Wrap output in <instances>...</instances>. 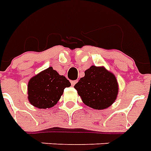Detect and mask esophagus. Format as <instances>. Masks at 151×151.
I'll list each match as a JSON object with an SVG mask.
<instances>
[{"label": "esophagus", "instance_id": "obj_1", "mask_svg": "<svg viewBox=\"0 0 151 151\" xmlns=\"http://www.w3.org/2000/svg\"><path fill=\"white\" fill-rule=\"evenodd\" d=\"M70 82H71V85H72L73 86V85H75L76 83L78 82V81H77V80H76V81H71Z\"/></svg>", "mask_w": 151, "mask_h": 151}]
</instances>
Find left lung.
<instances>
[{
    "label": "left lung",
    "instance_id": "1",
    "mask_svg": "<svg viewBox=\"0 0 151 151\" xmlns=\"http://www.w3.org/2000/svg\"><path fill=\"white\" fill-rule=\"evenodd\" d=\"M85 105L95 110H104L114 103L118 94V83L112 72L104 66H92L74 85Z\"/></svg>",
    "mask_w": 151,
    "mask_h": 151
}]
</instances>
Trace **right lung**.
I'll use <instances>...</instances> for the list:
<instances>
[{
    "label": "right lung",
    "instance_id": "obj_1",
    "mask_svg": "<svg viewBox=\"0 0 151 151\" xmlns=\"http://www.w3.org/2000/svg\"><path fill=\"white\" fill-rule=\"evenodd\" d=\"M70 85L63 75L59 74L50 66L29 79L27 86L28 100L39 109L51 108L60 99L65 88Z\"/></svg>",
    "mask_w": 151,
    "mask_h": 151
}]
</instances>
